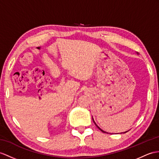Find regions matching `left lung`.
I'll list each match as a JSON object with an SVG mask.
<instances>
[{
    "instance_id": "1",
    "label": "left lung",
    "mask_w": 159,
    "mask_h": 159,
    "mask_svg": "<svg viewBox=\"0 0 159 159\" xmlns=\"http://www.w3.org/2000/svg\"><path fill=\"white\" fill-rule=\"evenodd\" d=\"M136 53H137V54H139V52H137ZM92 119H93V118H92ZM93 121H94V123H95V125H96V127H98V129H99L100 130H101V131H102V132H103V133H106V132H105V131H104L103 130H102V129H100V127H98V126L97 125H96V123L94 122V119H93ZM125 133H126V132H125Z\"/></svg>"
}]
</instances>
